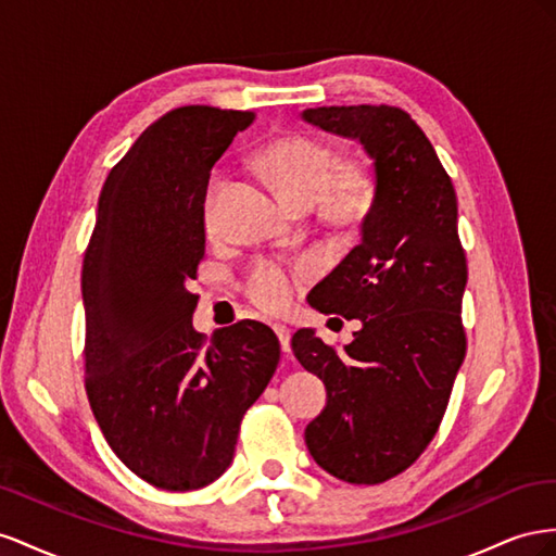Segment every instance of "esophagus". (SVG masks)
Wrapping results in <instances>:
<instances>
[{
  "label": "esophagus",
  "instance_id": "obj_1",
  "mask_svg": "<svg viewBox=\"0 0 556 556\" xmlns=\"http://www.w3.org/2000/svg\"><path fill=\"white\" fill-rule=\"evenodd\" d=\"M275 332H277V338H279V342H281V349H283V354H291V328H287L283 324H275Z\"/></svg>",
  "mask_w": 556,
  "mask_h": 556
}]
</instances>
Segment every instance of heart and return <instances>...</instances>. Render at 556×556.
Listing matches in <instances>:
<instances>
[{
  "label": "heart",
  "instance_id": "b5f03b06",
  "mask_svg": "<svg viewBox=\"0 0 556 556\" xmlns=\"http://www.w3.org/2000/svg\"><path fill=\"white\" fill-rule=\"evenodd\" d=\"M342 162L330 144L305 135H289L269 141L261 151L258 163L281 198L295 210H319L340 226H356L375 202L372 172L363 163ZM226 188V172L216 169L204 195V224L214 226L218 195ZM305 277V267H287L277 261L261 258L249 267L244 279L247 295L267 312H279L291 303L295 281Z\"/></svg>",
  "mask_w": 556,
  "mask_h": 556
}]
</instances>
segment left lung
<instances>
[{"label": "left lung", "instance_id": "left-lung-1", "mask_svg": "<svg viewBox=\"0 0 556 556\" xmlns=\"http://www.w3.org/2000/svg\"><path fill=\"white\" fill-rule=\"evenodd\" d=\"M303 118L358 139L375 161L361 244L309 293L312 307L358 319L361 330L342 352L309 328L291 340L328 389L305 442L332 478L382 484L431 445L466 358L456 193L433 144L399 106H316Z\"/></svg>", "mask_w": 556, "mask_h": 556}]
</instances>
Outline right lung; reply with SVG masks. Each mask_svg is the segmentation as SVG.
<instances>
[{
	"instance_id": "1",
	"label": "right lung",
	"mask_w": 556,
	"mask_h": 556,
	"mask_svg": "<svg viewBox=\"0 0 556 556\" xmlns=\"http://www.w3.org/2000/svg\"><path fill=\"white\" fill-rule=\"evenodd\" d=\"M253 111H167L111 167L84 256L86 393L109 447L137 478L193 491L226 472L244 412L273 379V328L195 332L210 172Z\"/></svg>"
}]
</instances>
